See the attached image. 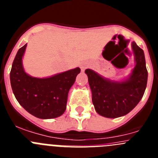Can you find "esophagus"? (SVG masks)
Wrapping results in <instances>:
<instances>
[{"label":"esophagus","instance_id":"esophagus-1","mask_svg":"<svg viewBox=\"0 0 158 158\" xmlns=\"http://www.w3.org/2000/svg\"><path fill=\"white\" fill-rule=\"evenodd\" d=\"M88 67L87 63H81V69L82 71H84Z\"/></svg>","mask_w":158,"mask_h":158}]
</instances>
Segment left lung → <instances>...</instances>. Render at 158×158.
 I'll list each match as a JSON object with an SVG mask.
<instances>
[{
  "mask_svg": "<svg viewBox=\"0 0 158 158\" xmlns=\"http://www.w3.org/2000/svg\"><path fill=\"white\" fill-rule=\"evenodd\" d=\"M135 65L127 77L114 81L101 76L94 70L85 69L92 91V100L99 115L114 118L123 116L136 107L144 95L148 72L144 51L131 43Z\"/></svg>",
  "mask_w": 158,
  "mask_h": 158,
  "instance_id": "1",
  "label": "left lung"
}]
</instances>
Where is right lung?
Listing matches in <instances>:
<instances>
[{"mask_svg":"<svg viewBox=\"0 0 158 158\" xmlns=\"http://www.w3.org/2000/svg\"><path fill=\"white\" fill-rule=\"evenodd\" d=\"M27 44L19 49L10 72L13 94L31 115L47 119L59 117L66 109L68 93L81 69L77 67L44 78L34 77L25 72L23 57Z\"/></svg>","mask_w":158,"mask_h":158,"instance_id":"obj_1","label":"right lung"}]
</instances>
